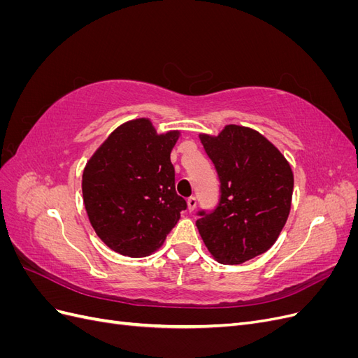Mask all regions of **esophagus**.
<instances>
[{
	"mask_svg": "<svg viewBox=\"0 0 358 358\" xmlns=\"http://www.w3.org/2000/svg\"><path fill=\"white\" fill-rule=\"evenodd\" d=\"M187 204H188V210L192 212L194 209H196V206H197V199L196 197H189L187 200Z\"/></svg>",
	"mask_w": 358,
	"mask_h": 358,
	"instance_id": "esophagus-1",
	"label": "esophagus"
}]
</instances>
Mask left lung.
I'll return each instance as SVG.
<instances>
[{
	"label": "left lung",
	"instance_id": "1",
	"mask_svg": "<svg viewBox=\"0 0 358 358\" xmlns=\"http://www.w3.org/2000/svg\"><path fill=\"white\" fill-rule=\"evenodd\" d=\"M200 142L221 180V200L196 225L221 264H242L268 251L288 220L294 175L280 150L255 129L225 125Z\"/></svg>",
	"mask_w": 358,
	"mask_h": 358
}]
</instances>
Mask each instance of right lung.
Masks as SVG:
<instances>
[{
  "label": "right lung",
  "mask_w": 358,
  "mask_h": 358,
  "mask_svg": "<svg viewBox=\"0 0 358 358\" xmlns=\"http://www.w3.org/2000/svg\"><path fill=\"white\" fill-rule=\"evenodd\" d=\"M179 137L178 129L157 133L148 117L131 119L113 129L86 162L85 209L112 251L131 258L154 254L187 209L170 161Z\"/></svg>",
  "instance_id": "1"
}]
</instances>
